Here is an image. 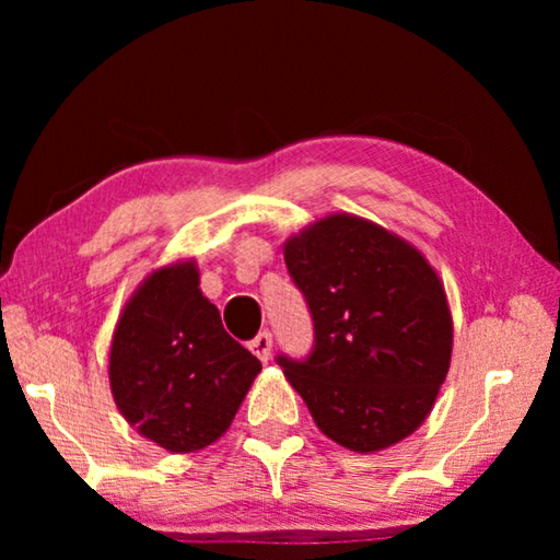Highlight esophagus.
<instances>
[{
	"label": "esophagus",
	"mask_w": 560,
	"mask_h": 560,
	"mask_svg": "<svg viewBox=\"0 0 560 560\" xmlns=\"http://www.w3.org/2000/svg\"><path fill=\"white\" fill-rule=\"evenodd\" d=\"M271 343H273V338H271L269 330H261V334L249 343V350L259 360H264V363H267V360L271 358Z\"/></svg>",
	"instance_id": "1"
}]
</instances>
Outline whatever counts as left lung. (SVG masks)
Wrapping results in <instances>:
<instances>
[{"instance_id":"obj_1","label":"left lung","mask_w":560,"mask_h":560,"mask_svg":"<svg viewBox=\"0 0 560 560\" xmlns=\"http://www.w3.org/2000/svg\"><path fill=\"white\" fill-rule=\"evenodd\" d=\"M283 259L306 299L314 346L277 363L320 432L353 452L415 432L452 355V316L434 269L415 246L348 214L293 236Z\"/></svg>"}]
</instances>
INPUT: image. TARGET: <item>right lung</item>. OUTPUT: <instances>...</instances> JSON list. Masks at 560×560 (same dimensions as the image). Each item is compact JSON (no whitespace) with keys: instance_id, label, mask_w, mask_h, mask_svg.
I'll use <instances>...</instances> for the list:
<instances>
[{"instance_id":"add662e5","label":"right lung","mask_w":560,"mask_h":560,"mask_svg":"<svg viewBox=\"0 0 560 560\" xmlns=\"http://www.w3.org/2000/svg\"><path fill=\"white\" fill-rule=\"evenodd\" d=\"M257 355L226 334L195 264L150 273L110 346V390L122 417L170 452H195L230 428Z\"/></svg>"}]
</instances>
